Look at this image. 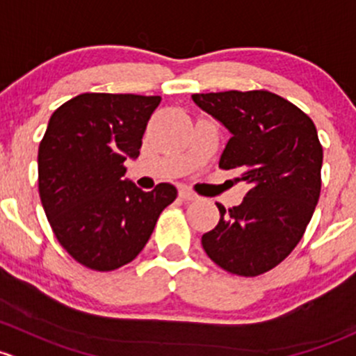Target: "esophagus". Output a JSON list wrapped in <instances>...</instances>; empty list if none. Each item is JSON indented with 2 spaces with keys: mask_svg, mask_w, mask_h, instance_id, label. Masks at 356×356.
Segmentation results:
<instances>
[{
  "mask_svg": "<svg viewBox=\"0 0 356 356\" xmlns=\"http://www.w3.org/2000/svg\"><path fill=\"white\" fill-rule=\"evenodd\" d=\"M179 197H181L183 200H197V199H199V195H197V193H193L190 188H186V186H181V188H179Z\"/></svg>",
  "mask_w": 356,
  "mask_h": 356,
  "instance_id": "1",
  "label": "esophagus"
}]
</instances>
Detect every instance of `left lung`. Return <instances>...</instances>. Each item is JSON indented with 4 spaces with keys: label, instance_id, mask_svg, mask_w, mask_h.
Wrapping results in <instances>:
<instances>
[{
    "label": "left lung",
    "instance_id": "left-lung-1",
    "mask_svg": "<svg viewBox=\"0 0 356 356\" xmlns=\"http://www.w3.org/2000/svg\"><path fill=\"white\" fill-rule=\"evenodd\" d=\"M232 138L219 159L248 188L243 202L219 209L202 236L205 254L226 273L254 277L274 269L298 245L321 197L322 145L305 113L269 90L193 94Z\"/></svg>",
    "mask_w": 356,
    "mask_h": 356
}]
</instances>
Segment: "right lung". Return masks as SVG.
Listing matches in <instances>:
<instances>
[{
	"label": "right lung",
	"instance_id": "1",
	"mask_svg": "<svg viewBox=\"0 0 356 356\" xmlns=\"http://www.w3.org/2000/svg\"><path fill=\"white\" fill-rule=\"evenodd\" d=\"M159 96L86 92L51 115L39 144V195L61 247L87 269L115 270L149 241L178 192L159 183L144 192L123 179L138 157Z\"/></svg>",
	"mask_w": 356,
	"mask_h": 356
}]
</instances>
